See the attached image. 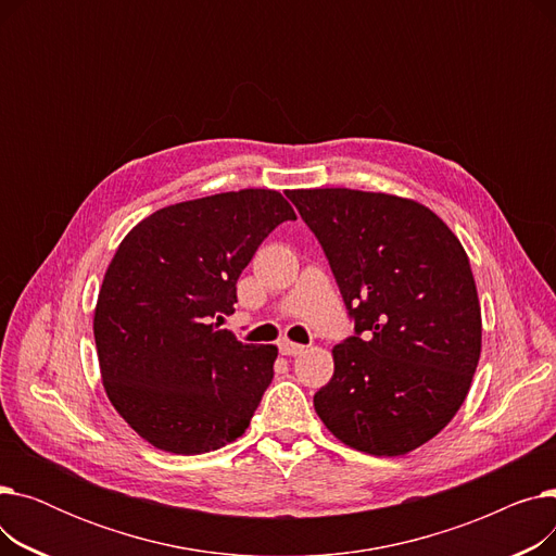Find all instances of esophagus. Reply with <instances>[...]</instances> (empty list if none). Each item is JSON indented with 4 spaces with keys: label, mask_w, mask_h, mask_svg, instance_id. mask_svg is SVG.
I'll return each instance as SVG.
<instances>
[{
    "label": "esophagus",
    "mask_w": 556,
    "mask_h": 556,
    "mask_svg": "<svg viewBox=\"0 0 556 556\" xmlns=\"http://www.w3.org/2000/svg\"><path fill=\"white\" fill-rule=\"evenodd\" d=\"M279 352H281L283 356H300V354H304V344L290 342V340H281V342H279Z\"/></svg>",
    "instance_id": "obj_1"
}]
</instances>
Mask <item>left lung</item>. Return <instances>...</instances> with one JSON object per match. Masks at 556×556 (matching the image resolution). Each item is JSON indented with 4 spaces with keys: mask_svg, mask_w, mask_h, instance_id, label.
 <instances>
[{
    "mask_svg": "<svg viewBox=\"0 0 556 556\" xmlns=\"http://www.w3.org/2000/svg\"><path fill=\"white\" fill-rule=\"evenodd\" d=\"M323 245L354 336L313 396L340 442L405 455L440 432L469 394L482 317L469 256L424 204L354 189L286 193Z\"/></svg>",
    "mask_w": 556,
    "mask_h": 556,
    "instance_id": "left-lung-1",
    "label": "left lung"
}]
</instances>
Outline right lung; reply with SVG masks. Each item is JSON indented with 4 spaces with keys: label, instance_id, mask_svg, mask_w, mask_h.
<instances>
[{
    "label": "right lung",
    "instance_id": "right-lung-1",
    "mask_svg": "<svg viewBox=\"0 0 556 556\" xmlns=\"http://www.w3.org/2000/svg\"><path fill=\"white\" fill-rule=\"evenodd\" d=\"M295 218L279 191H229L170 204L116 248L94 311L99 365L114 410L155 448L210 453L250 426L277 346L220 323L256 248Z\"/></svg>",
    "mask_w": 556,
    "mask_h": 556
}]
</instances>
